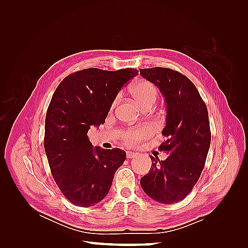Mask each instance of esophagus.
<instances>
[{"label":"esophagus","mask_w":248,"mask_h":248,"mask_svg":"<svg viewBox=\"0 0 248 248\" xmlns=\"http://www.w3.org/2000/svg\"><path fill=\"white\" fill-rule=\"evenodd\" d=\"M137 156V153H134V152H127V158L128 159H130V158H134V157Z\"/></svg>","instance_id":"34e87169"}]
</instances>
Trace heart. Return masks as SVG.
Here are the masks:
<instances>
[{
  "label": "heart",
  "instance_id": "1",
  "mask_svg": "<svg viewBox=\"0 0 248 248\" xmlns=\"http://www.w3.org/2000/svg\"><path fill=\"white\" fill-rule=\"evenodd\" d=\"M131 94L138 100V102L141 107L146 106L149 103H154L157 99V89L149 80H139L131 87ZM117 100L115 101V103ZM114 103V104H115ZM149 130L147 128H140V129H131L126 131L123 136L124 140L127 144H134L138 142L142 138L148 136Z\"/></svg>",
  "mask_w": 248,
  "mask_h": 248
}]
</instances>
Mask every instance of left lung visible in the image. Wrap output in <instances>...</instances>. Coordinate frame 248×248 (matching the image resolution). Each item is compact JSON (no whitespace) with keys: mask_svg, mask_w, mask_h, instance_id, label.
Returning a JSON list of instances; mask_svg holds the SVG:
<instances>
[{"mask_svg":"<svg viewBox=\"0 0 248 248\" xmlns=\"http://www.w3.org/2000/svg\"><path fill=\"white\" fill-rule=\"evenodd\" d=\"M141 77L160 90L167 103V125L159 146L166 160L151 157L152 167L140 179L141 188L161 204L185 199L205 167L211 142L208 109L193 82L182 73L163 67L140 69Z\"/></svg>","mask_w":248,"mask_h":248,"instance_id":"1","label":"left lung"}]
</instances>
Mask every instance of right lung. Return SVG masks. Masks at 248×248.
Segmentation results:
<instances>
[{
	"mask_svg": "<svg viewBox=\"0 0 248 248\" xmlns=\"http://www.w3.org/2000/svg\"><path fill=\"white\" fill-rule=\"evenodd\" d=\"M138 74L134 68L79 70L60 82L51 97L44 150L52 178L73 205L91 207L106 198L126 159L119 148H93L88 131L104 123L120 90Z\"/></svg>",
	"mask_w": 248,
	"mask_h": 248,
	"instance_id": "obj_1",
	"label": "right lung"
}]
</instances>
